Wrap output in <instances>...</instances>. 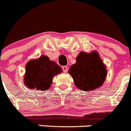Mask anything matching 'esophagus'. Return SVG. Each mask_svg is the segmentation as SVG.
<instances>
[{
	"mask_svg": "<svg viewBox=\"0 0 131 131\" xmlns=\"http://www.w3.org/2000/svg\"><path fill=\"white\" fill-rule=\"evenodd\" d=\"M62 70L63 71H64L65 73H66V72H67V70H68V69H67V66H63L62 67Z\"/></svg>",
	"mask_w": 131,
	"mask_h": 131,
	"instance_id": "1",
	"label": "esophagus"
}]
</instances>
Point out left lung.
<instances>
[{"label": "left lung", "instance_id": "obj_1", "mask_svg": "<svg viewBox=\"0 0 131 131\" xmlns=\"http://www.w3.org/2000/svg\"><path fill=\"white\" fill-rule=\"evenodd\" d=\"M69 73L78 89L91 91L103 85L106 78L107 69L97 51H81L76 63L70 67Z\"/></svg>", "mask_w": 131, "mask_h": 131}]
</instances>
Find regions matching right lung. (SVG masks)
Segmentation results:
<instances>
[{"label": "right lung", "mask_w": 131, "mask_h": 131, "mask_svg": "<svg viewBox=\"0 0 131 131\" xmlns=\"http://www.w3.org/2000/svg\"><path fill=\"white\" fill-rule=\"evenodd\" d=\"M62 72V68L55 62L42 55L26 64L24 83L30 89L46 90L51 86L54 76Z\"/></svg>", "instance_id": "1"}]
</instances>
